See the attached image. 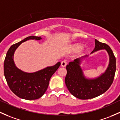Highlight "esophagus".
<instances>
[{"instance_id":"esophagus-1","label":"esophagus","mask_w":120,"mask_h":120,"mask_svg":"<svg viewBox=\"0 0 120 120\" xmlns=\"http://www.w3.org/2000/svg\"><path fill=\"white\" fill-rule=\"evenodd\" d=\"M66 65H67V61L66 60H64L61 62V66H62V67H65Z\"/></svg>"}]
</instances>
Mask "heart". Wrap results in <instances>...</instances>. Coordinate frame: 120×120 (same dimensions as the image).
I'll list each match as a JSON object with an SVG mask.
<instances>
[{"label":"heart","instance_id":"obj_1","mask_svg":"<svg viewBox=\"0 0 120 120\" xmlns=\"http://www.w3.org/2000/svg\"><path fill=\"white\" fill-rule=\"evenodd\" d=\"M82 47V45L80 44H74L71 47V49L73 51L75 52H77L79 51L80 49H81Z\"/></svg>","mask_w":120,"mask_h":120}]
</instances>
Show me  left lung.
Here are the masks:
<instances>
[{
  "label": "left lung",
  "instance_id": "8db88e82",
  "mask_svg": "<svg viewBox=\"0 0 120 120\" xmlns=\"http://www.w3.org/2000/svg\"><path fill=\"white\" fill-rule=\"evenodd\" d=\"M95 49L91 53L105 50L109 56V64L104 73L97 78L87 79L84 76L80 66L81 58L70 62L66 66L67 74L65 80L66 87L74 97L80 99H88L101 95L109 88L114 80L116 60L113 51L107 44L101 43L97 39L95 40Z\"/></svg>",
  "mask_w": 120,
  "mask_h": 120
}]
</instances>
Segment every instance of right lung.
Listing matches in <instances>:
<instances>
[{"mask_svg": "<svg viewBox=\"0 0 120 120\" xmlns=\"http://www.w3.org/2000/svg\"><path fill=\"white\" fill-rule=\"evenodd\" d=\"M30 39L39 40L41 38L31 36L12 45L5 58L4 75L8 87L15 95L24 99L34 100L45 93L51 76L59 68L60 62L34 73H26L17 68L13 60L14 52L22 43Z\"/></svg>", "mask_w": 120, "mask_h": 120, "instance_id": "right-lung-1", "label": "right lung"}]
</instances>
